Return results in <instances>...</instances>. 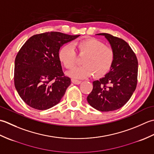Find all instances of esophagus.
<instances>
[{"instance_id": "34e87169", "label": "esophagus", "mask_w": 154, "mask_h": 154, "mask_svg": "<svg viewBox=\"0 0 154 154\" xmlns=\"http://www.w3.org/2000/svg\"><path fill=\"white\" fill-rule=\"evenodd\" d=\"M71 81H72V83L75 84V85H79V84H80V83H81V81L75 79H71Z\"/></svg>"}]
</instances>
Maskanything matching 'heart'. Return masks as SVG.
<instances>
[{
    "label": "heart",
    "instance_id": "1",
    "mask_svg": "<svg viewBox=\"0 0 154 154\" xmlns=\"http://www.w3.org/2000/svg\"><path fill=\"white\" fill-rule=\"evenodd\" d=\"M76 50L79 56H85L81 61L83 66L75 67L68 73L75 79H85L94 74L95 77H102L112 68L114 61V51L109 45L94 38L85 39L75 42L73 46L66 44L60 48L58 58L63 66L71 69L77 60Z\"/></svg>",
    "mask_w": 154,
    "mask_h": 154
}]
</instances>
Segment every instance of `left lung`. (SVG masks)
<instances>
[{
    "mask_svg": "<svg viewBox=\"0 0 154 154\" xmlns=\"http://www.w3.org/2000/svg\"><path fill=\"white\" fill-rule=\"evenodd\" d=\"M104 35L114 51V61L110 71L99 81L87 97L90 105L101 112L120 109L129 100L138 82V60L124 40L106 33Z\"/></svg>",
    "mask_w": 154,
    "mask_h": 154,
    "instance_id": "8db88e82",
    "label": "left lung"
}]
</instances>
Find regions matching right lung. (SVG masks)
<instances>
[{
	"label": "right lung",
	"mask_w": 154,
	"mask_h": 154,
	"mask_svg": "<svg viewBox=\"0 0 154 154\" xmlns=\"http://www.w3.org/2000/svg\"><path fill=\"white\" fill-rule=\"evenodd\" d=\"M79 35L45 32L32 35L22 45L15 59L14 81L28 106L44 110L60 102L71 79L62 71L58 52L64 44Z\"/></svg>",
	"instance_id": "add662e5"
}]
</instances>
